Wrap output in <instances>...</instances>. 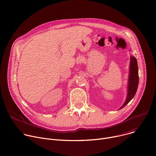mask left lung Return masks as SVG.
I'll return each instance as SVG.
<instances>
[{"instance_id": "8db88e82", "label": "left lung", "mask_w": 156, "mask_h": 156, "mask_svg": "<svg viewBox=\"0 0 156 156\" xmlns=\"http://www.w3.org/2000/svg\"><path fill=\"white\" fill-rule=\"evenodd\" d=\"M139 83V75H138V67L136 58L133 57H130V64H129V75L128 84V94L126 99L123 105L120 109L124 107L135 96Z\"/></svg>"}]
</instances>
